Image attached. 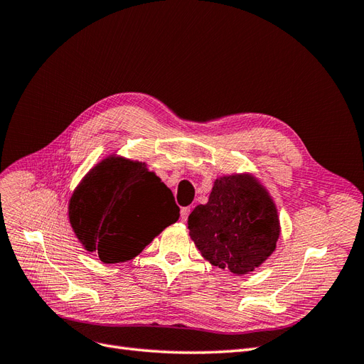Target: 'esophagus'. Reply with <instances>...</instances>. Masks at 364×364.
I'll list each match as a JSON object with an SVG mask.
<instances>
[{"instance_id": "esophagus-1", "label": "esophagus", "mask_w": 364, "mask_h": 364, "mask_svg": "<svg viewBox=\"0 0 364 364\" xmlns=\"http://www.w3.org/2000/svg\"><path fill=\"white\" fill-rule=\"evenodd\" d=\"M190 213H191V208H190V206H185V208L181 209V218H182V222H186V218H188Z\"/></svg>"}]
</instances>
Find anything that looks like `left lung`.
<instances>
[{"label":"left lung","instance_id":"1","mask_svg":"<svg viewBox=\"0 0 364 364\" xmlns=\"http://www.w3.org/2000/svg\"><path fill=\"white\" fill-rule=\"evenodd\" d=\"M188 229L206 261L238 277L259 267L281 234L277 205L249 173L215 179L208 203L190 214Z\"/></svg>","mask_w":364,"mask_h":364}]
</instances>
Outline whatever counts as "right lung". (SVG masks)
Segmentation results:
<instances>
[{
    "instance_id": "add662e5",
    "label": "right lung",
    "mask_w": 364,
    "mask_h": 364,
    "mask_svg": "<svg viewBox=\"0 0 364 364\" xmlns=\"http://www.w3.org/2000/svg\"><path fill=\"white\" fill-rule=\"evenodd\" d=\"M75 237L105 264L135 258L178 222L173 193L146 162L109 156L74 190L68 206Z\"/></svg>"
}]
</instances>
